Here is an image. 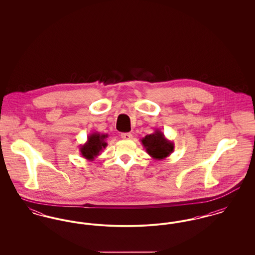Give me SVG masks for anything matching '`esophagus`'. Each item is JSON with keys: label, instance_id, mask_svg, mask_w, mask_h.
<instances>
[{"label": "esophagus", "instance_id": "esophagus-1", "mask_svg": "<svg viewBox=\"0 0 255 255\" xmlns=\"http://www.w3.org/2000/svg\"><path fill=\"white\" fill-rule=\"evenodd\" d=\"M122 137L123 139H132L133 134L131 133H122Z\"/></svg>", "mask_w": 255, "mask_h": 255}]
</instances>
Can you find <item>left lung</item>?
I'll use <instances>...</instances> for the list:
<instances>
[{
    "instance_id": "obj_1",
    "label": "left lung",
    "mask_w": 255,
    "mask_h": 255,
    "mask_svg": "<svg viewBox=\"0 0 255 255\" xmlns=\"http://www.w3.org/2000/svg\"><path fill=\"white\" fill-rule=\"evenodd\" d=\"M140 140L147 154L154 159H164L174 151V142L167 139L164 133L158 129L153 133L146 134Z\"/></svg>"
}]
</instances>
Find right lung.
<instances>
[{
    "mask_svg": "<svg viewBox=\"0 0 255 255\" xmlns=\"http://www.w3.org/2000/svg\"><path fill=\"white\" fill-rule=\"evenodd\" d=\"M107 133L94 132L88 135V139L84 144H81L79 151L83 158L88 160H94L99 155V153L107 146L106 138Z\"/></svg>",
    "mask_w": 255,
    "mask_h": 255,
    "instance_id": "1",
    "label": "right lung"
}]
</instances>
